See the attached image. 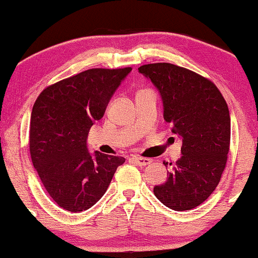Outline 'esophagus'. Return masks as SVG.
Instances as JSON below:
<instances>
[{"mask_svg":"<svg viewBox=\"0 0 258 258\" xmlns=\"http://www.w3.org/2000/svg\"><path fill=\"white\" fill-rule=\"evenodd\" d=\"M133 161L135 162L137 165H140V167H146V165L150 164L151 162H153V160L146 157H133Z\"/></svg>","mask_w":258,"mask_h":258,"instance_id":"1","label":"esophagus"}]
</instances>
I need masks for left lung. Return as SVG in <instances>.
<instances>
[{"instance_id":"obj_1","label":"left lung","mask_w":258,"mask_h":258,"mask_svg":"<svg viewBox=\"0 0 258 258\" xmlns=\"http://www.w3.org/2000/svg\"><path fill=\"white\" fill-rule=\"evenodd\" d=\"M161 95L164 121L182 140V156L169 169L154 194L176 211L199 207L220 183L230 144V115L227 102L209 80L170 63L139 68Z\"/></svg>"}]
</instances>
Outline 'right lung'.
<instances>
[{"mask_svg":"<svg viewBox=\"0 0 258 258\" xmlns=\"http://www.w3.org/2000/svg\"><path fill=\"white\" fill-rule=\"evenodd\" d=\"M132 68L89 69L45 88L30 117L31 161L45 190L63 209L80 213L107 191L124 157L90 153L88 133L103 117Z\"/></svg>","mask_w":258,"mask_h":258,"instance_id":"1","label":"right lung"}]
</instances>
